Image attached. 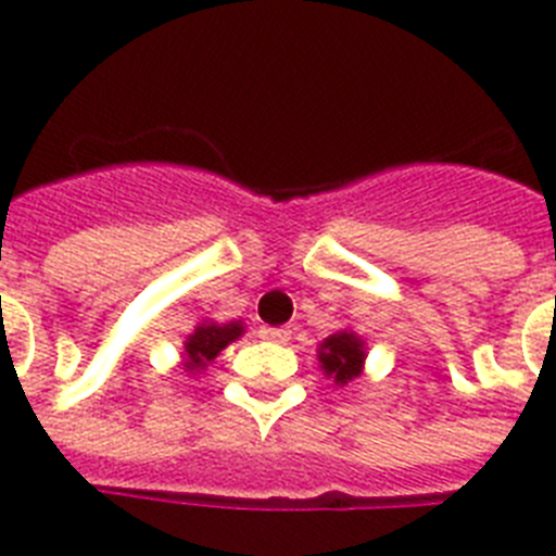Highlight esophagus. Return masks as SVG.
<instances>
[{
  "label": "esophagus",
  "instance_id": "obj_1",
  "mask_svg": "<svg viewBox=\"0 0 556 556\" xmlns=\"http://www.w3.org/2000/svg\"><path fill=\"white\" fill-rule=\"evenodd\" d=\"M258 337L267 339V342H289L292 331H287V328H269V326H264L262 331H258Z\"/></svg>",
  "mask_w": 556,
  "mask_h": 556
}]
</instances>
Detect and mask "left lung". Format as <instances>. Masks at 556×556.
Wrapping results in <instances>:
<instances>
[{
  "label": "left lung",
  "instance_id": "1",
  "mask_svg": "<svg viewBox=\"0 0 556 556\" xmlns=\"http://www.w3.org/2000/svg\"><path fill=\"white\" fill-rule=\"evenodd\" d=\"M365 342L353 331H337L320 345V367L328 378H333L337 384H348L362 372L365 365Z\"/></svg>",
  "mask_w": 556,
  "mask_h": 556
}]
</instances>
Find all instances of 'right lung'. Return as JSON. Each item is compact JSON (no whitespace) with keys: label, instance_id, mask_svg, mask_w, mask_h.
<instances>
[{"label":"right lung","instance_id":"add662e5","mask_svg":"<svg viewBox=\"0 0 556 556\" xmlns=\"http://www.w3.org/2000/svg\"><path fill=\"white\" fill-rule=\"evenodd\" d=\"M242 333H244L242 320L223 323V326H217V323H200V326L194 328V333H189V339L184 342L186 372L205 370V365L214 362V358L219 356V351H225V348H228L233 339L242 337Z\"/></svg>","mask_w":556,"mask_h":556}]
</instances>
